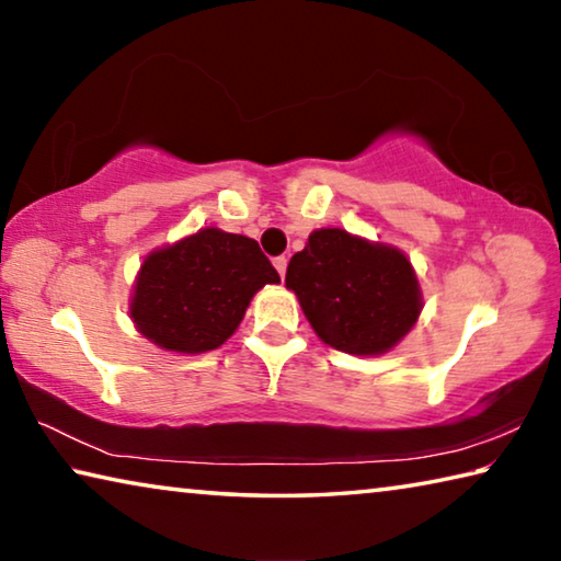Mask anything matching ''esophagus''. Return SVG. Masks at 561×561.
<instances>
[{
  "mask_svg": "<svg viewBox=\"0 0 561 561\" xmlns=\"http://www.w3.org/2000/svg\"><path fill=\"white\" fill-rule=\"evenodd\" d=\"M287 257H274V267H277V272H279V277H284V274H287Z\"/></svg>",
  "mask_w": 561,
  "mask_h": 561,
  "instance_id": "esophagus-1",
  "label": "esophagus"
}]
</instances>
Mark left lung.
Instances as JSON below:
<instances>
[{
	"instance_id": "obj_1",
	"label": "left lung",
	"mask_w": 561,
	"mask_h": 561,
	"mask_svg": "<svg viewBox=\"0 0 561 561\" xmlns=\"http://www.w3.org/2000/svg\"><path fill=\"white\" fill-rule=\"evenodd\" d=\"M284 284L319 339L346 354H383L421 314V289L405 254L339 227L309 234Z\"/></svg>"
}]
</instances>
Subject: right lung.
<instances>
[{"label":"right lung","mask_w":561,"mask_h":561,"mask_svg":"<svg viewBox=\"0 0 561 561\" xmlns=\"http://www.w3.org/2000/svg\"><path fill=\"white\" fill-rule=\"evenodd\" d=\"M277 282L257 242L207 227L144 262L130 317L153 344L203 354L234 334L254 291Z\"/></svg>","instance_id":"obj_1"}]
</instances>
